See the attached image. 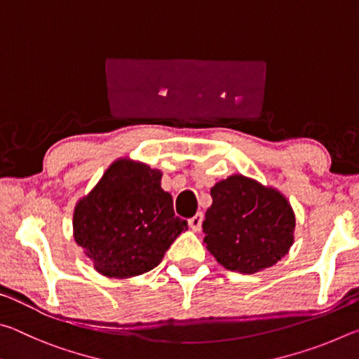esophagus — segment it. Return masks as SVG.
<instances>
[{"label": "esophagus", "mask_w": 359, "mask_h": 359, "mask_svg": "<svg viewBox=\"0 0 359 359\" xmlns=\"http://www.w3.org/2000/svg\"><path fill=\"white\" fill-rule=\"evenodd\" d=\"M203 212H198L196 215H193L190 220H188V226H190L193 231H201V226H203Z\"/></svg>", "instance_id": "1"}]
</instances>
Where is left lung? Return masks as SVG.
<instances>
[{"label":"left lung","instance_id":"obj_1","mask_svg":"<svg viewBox=\"0 0 359 359\" xmlns=\"http://www.w3.org/2000/svg\"><path fill=\"white\" fill-rule=\"evenodd\" d=\"M210 196L204 244L222 266L255 274L288 253L296 220L282 193L236 174L212 187Z\"/></svg>","mask_w":359,"mask_h":359}]
</instances>
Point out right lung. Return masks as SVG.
Here are the masks:
<instances>
[{"label": "right lung", "mask_w": 359, "mask_h": 359, "mask_svg": "<svg viewBox=\"0 0 359 359\" xmlns=\"http://www.w3.org/2000/svg\"><path fill=\"white\" fill-rule=\"evenodd\" d=\"M74 239L100 274L128 278L149 272L180 233L172 196L161 188V172L121 158L77 203Z\"/></svg>", "instance_id": "1"}]
</instances>
